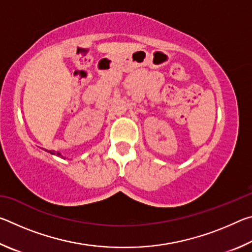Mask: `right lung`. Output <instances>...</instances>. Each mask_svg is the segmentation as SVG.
I'll return each instance as SVG.
<instances>
[{
  "label": "right lung",
  "mask_w": 252,
  "mask_h": 252,
  "mask_svg": "<svg viewBox=\"0 0 252 252\" xmlns=\"http://www.w3.org/2000/svg\"><path fill=\"white\" fill-rule=\"evenodd\" d=\"M51 153H53V155H57V156H59V157H62L61 155H60L59 152H53V151H52V152H51ZM62 158H63V157H62Z\"/></svg>",
  "instance_id": "1"
}]
</instances>
